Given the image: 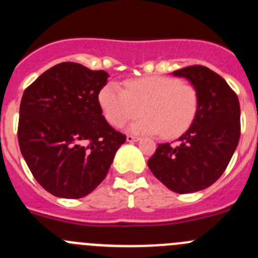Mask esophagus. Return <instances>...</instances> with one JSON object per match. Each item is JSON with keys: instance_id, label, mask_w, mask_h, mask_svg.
<instances>
[{"instance_id": "obj_1", "label": "esophagus", "mask_w": 258, "mask_h": 258, "mask_svg": "<svg viewBox=\"0 0 258 258\" xmlns=\"http://www.w3.org/2000/svg\"><path fill=\"white\" fill-rule=\"evenodd\" d=\"M140 140H141L140 137H134V136H127L126 137L127 142H138Z\"/></svg>"}]
</instances>
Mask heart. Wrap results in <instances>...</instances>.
I'll use <instances>...</instances> for the list:
<instances>
[{"label": "heart", "mask_w": 258, "mask_h": 258, "mask_svg": "<svg viewBox=\"0 0 258 258\" xmlns=\"http://www.w3.org/2000/svg\"><path fill=\"white\" fill-rule=\"evenodd\" d=\"M99 104L107 121L115 127L142 113L131 132L159 134L172 140L191 126L199 108L197 88L170 76L140 77L127 80L124 89L109 83L99 92Z\"/></svg>", "instance_id": "1"}]
</instances>
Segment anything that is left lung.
<instances>
[{"mask_svg": "<svg viewBox=\"0 0 258 258\" xmlns=\"http://www.w3.org/2000/svg\"><path fill=\"white\" fill-rule=\"evenodd\" d=\"M173 75L197 88L199 108L175 145L157 146L147 164L169 190L197 192L213 184L229 165L240 138V106L226 81L204 66L184 67Z\"/></svg>", "mask_w": 258, "mask_h": 258, "instance_id": "1", "label": "left lung"}]
</instances>
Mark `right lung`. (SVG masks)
Instances as JSON below:
<instances>
[{
  "label": "right lung",
  "instance_id": "1",
  "mask_svg": "<svg viewBox=\"0 0 258 258\" xmlns=\"http://www.w3.org/2000/svg\"><path fill=\"white\" fill-rule=\"evenodd\" d=\"M108 76L64 61L23 93L20 151L36 181L54 197L79 199L95 190L126 140L102 115L98 95Z\"/></svg>",
  "mask_w": 258,
  "mask_h": 258
}]
</instances>
